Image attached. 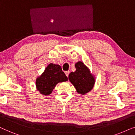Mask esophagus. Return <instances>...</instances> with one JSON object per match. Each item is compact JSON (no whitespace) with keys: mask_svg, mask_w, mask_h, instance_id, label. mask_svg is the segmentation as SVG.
<instances>
[{"mask_svg":"<svg viewBox=\"0 0 135 135\" xmlns=\"http://www.w3.org/2000/svg\"><path fill=\"white\" fill-rule=\"evenodd\" d=\"M65 75H66V76H69V73H70V71H65Z\"/></svg>","mask_w":135,"mask_h":135,"instance_id":"esophagus-1","label":"esophagus"}]
</instances>
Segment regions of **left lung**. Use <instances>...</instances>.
<instances>
[{
	"mask_svg": "<svg viewBox=\"0 0 135 135\" xmlns=\"http://www.w3.org/2000/svg\"><path fill=\"white\" fill-rule=\"evenodd\" d=\"M75 68L76 71L70 73L69 80L79 94H85L94 87V76L91 74L88 68L81 61L75 64Z\"/></svg>",
	"mask_w": 135,
	"mask_h": 135,
	"instance_id": "obj_1",
	"label": "left lung"
}]
</instances>
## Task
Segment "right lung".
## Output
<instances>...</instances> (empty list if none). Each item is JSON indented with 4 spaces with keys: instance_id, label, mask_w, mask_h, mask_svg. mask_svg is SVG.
<instances>
[{
    "instance_id": "add662e5",
    "label": "right lung",
    "mask_w": 135,
    "mask_h": 135,
    "mask_svg": "<svg viewBox=\"0 0 135 135\" xmlns=\"http://www.w3.org/2000/svg\"><path fill=\"white\" fill-rule=\"evenodd\" d=\"M68 80L62 68L59 65L50 64L40 76L36 81V88L41 94L45 96L49 95L59 83Z\"/></svg>"
}]
</instances>
